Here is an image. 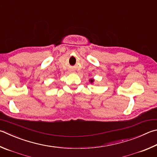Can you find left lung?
I'll use <instances>...</instances> for the list:
<instances>
[{"label":"left lung","mask_w":157,"mask_h":157,"mask_svg":"<svg viewBox=\"0 0 157 157\" xmlns=\"http://www.w3.org/2000/svg\"><path fill=\"white\" fill-rule=\"evenodd\" d=\"M93 81H94V80H93V79H90V82H93Z\"/></svg>","instance_id":"8db88e82"}]
</instances>
